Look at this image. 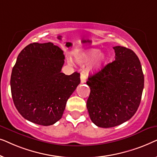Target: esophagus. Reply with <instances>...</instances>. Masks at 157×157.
I'll use <instances>...</instances> for the list:
<instances>
[{"mask_svg": "<svg viewBox=\"0 0 157 157\" xmlns=\"http://www.w3.org/2000/svg\"><path fill=\"white\" fill-rule=\"evenodd\" d=\"M80 78H81V83H85L86 81V77L84 74H81Z\"/></svg>", "mask_w": 157, "mask_h": 157, "instance_id": "obj_1", "label": "esophagus"}]
</instances>
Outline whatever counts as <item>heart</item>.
Wrapping results in <instances>:
<instances>
[{
  "label": "heart",
  "mask_w": 157,
  "mask_h": 157,
  "mask_svg": "<svg viewBox=\"0 0 157 157\" xmlns=\"http://www.w3.org/2000/svg\"><path fill=\"white\" fill-rule=\"evenodd\" d=\"M77 63L83 64L93 60L89 66V71H96L101 69L108 61V56L106 53H101L98 48H89L86 50L77 51L74 55Z\"/></svg>",
  "instance_id": "b5f03b06"
}]
</instances>
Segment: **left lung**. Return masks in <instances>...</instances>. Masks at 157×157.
I'll list each match as a JSON object with an SVG mask.
<instances>
[{"label": "left lung", "instance_id": "1", "mask_svg": "<svg viewBox=\"0 0 157 157\" xmlns=\"http://www.w3.org/2000/svg\"><path fill=\"white\" fill-rule=\"evenodd\" d=\"M115 60L86 81L90 119L98 127L111 128L129 120L141 102L144 77L139 58L126 47L113 48Z\"/></svg>", "mask_w": 157, "mask_h": 157}]
</instances>
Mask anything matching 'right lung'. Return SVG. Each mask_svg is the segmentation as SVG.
<instances>
[{
  "label": "right lung",
  "mask_w": 157,
  "mask_h": 157,
  "mask_svg": "<svg viewBox=\"0 0 157 157\" xmlns=\"http://www.w3.org/2000/svg\"><path fill=\"white\" fill-rule=\"evenodd\" d=\"M65 56L51 42L33 43L17 58L10 77L14 105L28 121L50 126L61 119L66 102L80 83V74L61 73Z\"/></svg>",
  "instance_id": "right-lung-1"
}]
</instances>
